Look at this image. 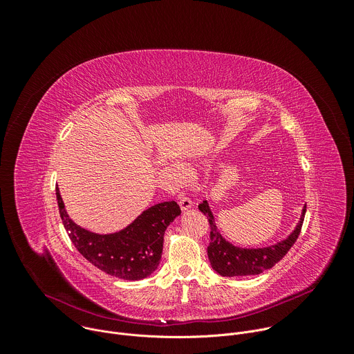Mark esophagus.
I'll list each match as a JSON object with an SVG mask.
<instances>
[{
  "label": "esophagus",
  "mask_w": 354,
  "mask_h": 354,
  "mask_svg": "<svg viewBox=\"0 0 354 354\" xmlns=\"http://www.w3.org/2000/svg\"><path fill=\"white\" fill-rule=\"evenodd\" d=\"M179 206H180V209L183 210V212H186V210H189V209H192V200L189 198V197H180L179 198Z\"/></svg>",
  "instance_id": "obj_1"
}]
</instances>
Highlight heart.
<instances>
[{"mask_svg":"<svg viewBox=\"0 0 354 354\" xmlns=\"http://www.w3.org/2000/svg\"><path fill=\"white\" fill-rule=\"evenodd\" d=\"M174 168H175V171H176L178 174H182V172H183V167H182V165H179V164H175V165H174Z\"/></svg>","mask_w":354,"mask_h":354,"instance_id":"b5f03b06","label":"heart"}]
</instances>
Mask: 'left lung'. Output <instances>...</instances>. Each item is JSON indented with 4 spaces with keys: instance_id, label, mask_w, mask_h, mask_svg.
Instances as JSON below:
<instances>
[{
    "instance_id": "8db88e82",
    "label": "left lung",
    "mask_w": 354,
    "mask_h": 354,
    "mask_svg": "<svg viewBox=\"0 0 354 354\" xmlns=\"http://www.w3.org/2000/svg\"><path fill=\"white\" fill-rule=\"evenodd\" d=\"M198 210L209 217L212 227L210 245L207 248L210 265L213 270H216L223 277L254 276L273 268L280 259L284 258V255L297 241L306 216L304 206L295 228L287 235V238L263 248H242L234 245L221 235L220 230L216 225V218L213 212L210 210L207 200L198 205Z\"/></svg>"
}]
</instances>
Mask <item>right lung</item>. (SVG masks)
I'll use <instances>...</instances> for the list:
<instances>
[{"label": "right lung", "instance_id": "1", "mask_svg": "<svg viewBox=\"0 0 354 354\" xmlns=\"http://www.w3.org/2000/svg\"><path fill=\"white\" fill-rule=\"evenodd\" d=\"M56 194L64 228L88 262L113 277L131 281L142 280L157 270L165 230L180 216L176 201H164L148 207L116 232L97 234L73 221L59 187H56Z\"/></svg>", "mask_w": 354, "mask_h": 354}]
</instances>
